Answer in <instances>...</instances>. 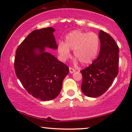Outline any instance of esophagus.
I'll use <instances>...</instances> for the list:
<instances>
[{
  "label": "esophagus",
  "mask_w": 132,
  "mask_h": 132,
  "mask_svg": "<svg viewBox=\"0 0 132 132\" xmlns=\"http://www.w3.org/2000/svg\"><path fill=\"white\" fill-rule=\"evenodd\" d=\"M69 70H70V73H74L75 71H76V70H75L74 68H73L72 67H69Z\"/></svg>",
  "instance_id": "esophagus-1"
}]
</instances>
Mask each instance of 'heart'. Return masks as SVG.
<instances>
[{
    "instance_id": "obj_1",
    "label": "heart",
    "mask_w": 132,
    "mask_h": 132,
    "mask_svg": "<svg viewBox=\"0 0 132 132\" xmlns=\"http://www.w3.org/2000/svg\"><path fill=\"white\" fill-rule=\"evenodd\" d=\"M100 46V37L96 33L78 30L66 36L64 43L61 42L58 45L57 51L61 59L65 60L70 56L69 50H73L75 57L85 65L91 64L96 58Z\"/></svg>"
}]
</instances>
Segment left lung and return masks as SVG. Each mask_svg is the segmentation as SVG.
I'll use <instances>...</instances> for the list:
<instances>
[{
    "instance_id": "left-lung-1",
    "label": "left lung",
    "mask_w": 132,
    "mask_h": 132,
    "mask_svg": "<svg viewBox=\"0 0 132 132\" xmlns=\"http://www.w3.org/2000/svg\"><path fill=\"white\" fill-rule=\"evenodd\" d=\"M100 54L88 67L82 70L81 90L85 96L96 97L103 95L118 74L119 47L113 38L104 31L99 33Z\"/></svg>"
}]
</instances>
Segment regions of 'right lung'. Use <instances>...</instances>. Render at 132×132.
Here are the masks:
<instances>
[{
  "label": "right lung",
  "mask_w": 132,
  "mask_h": 132,
  "mask_svg": "<svg viewBox=\"0 0 132 132\" xmlns=\"http://www.w3.org/2000/svg\"><path fill=\"white\" fill-rule=\"evenodd\" d=\"M54 31L51 27L32 31L17 48L14 64L16 76L27 92L44 101L59 95L69 72L67 65L45 51V47L57 49Z\"/></svg>",
  "instance_id": "1"
}]
</instances>
